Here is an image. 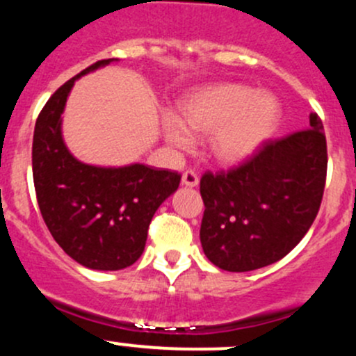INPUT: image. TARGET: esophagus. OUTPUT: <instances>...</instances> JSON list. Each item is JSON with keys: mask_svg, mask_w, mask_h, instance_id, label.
<instances>
[{"mask_svg": "<svg viewBox=\"0 0 356 356\" xmlns=\"http://www.w3.org/2000/svg\"><path fill=\"white\" fill-rule=\"evenodd\" d=\"M182 184L187 187H196L199 184V175L196 170L187 169L184 174H182Z\"/></svg>", "mask_w": 356, "mask_h": 356, "instance_id": "esophagus-1", "label": "esophagus"}]
</instances>
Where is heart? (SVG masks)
<instances>
[{
    "label": "heart",
    "instance_id": "1",
    "mask_svg": "<svg viewBox=\"0 0 356 356\" xmlns=\"http://www.w3.org/2000/svg\"><path fill=\"white\" fill-rule=\"evenodd\" d=\"M179 116H163L167 142L177 148L194 143L193 130L211 134V147L222 162L248 159L270 136L279 120V104L268 95H253L247 86L222 84L191 96Z\"/></svg>",
    "mask_w": 356,
    "mask_h": 356
}]
</instances>
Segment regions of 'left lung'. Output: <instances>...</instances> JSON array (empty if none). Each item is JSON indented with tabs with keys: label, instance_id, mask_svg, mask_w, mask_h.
<instances>
[{
	"label": "left lung",
	"instance_id": "1",
	"mask_svg": "<svg viewBox=\"0 0 356 356\" xmlns=\"http://www.w3.org/2000/svg\"><path fill=\"white\" fill-rule=\"evenodd\" d=\"M327 170L318 113L309 127L261 145L228 170L204 172L201 245L211 264L248 272L284 259L318 216Z\"/></svg>",
	"mask_w": 356,
	"mask_h": 356
}]
</instances>
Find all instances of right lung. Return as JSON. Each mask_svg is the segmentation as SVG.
Returning a JSON list of instances; mask_svg holds the SVG:
<instances>
[{
    "instance_id": "add662e5",
    "label": "right lung",
    "mask_w": 356,
    "mask_h": 356,
    "mask_svg": "<svg viewBox=\"0 0 356 356\" xmlns=\"http://www.w3.org/2000/svg\"><path fill=\"white\" fill-rule=\"evenodd\" d=\"M111 60H97L50 96L35 123L32 147L35 193L50 235L70 259L95 270H121L140 259L155 211L181 182L177 172L142 163L88 165L64 145L60 115L74 81Z\"/></svg>"
}]
</instances>
